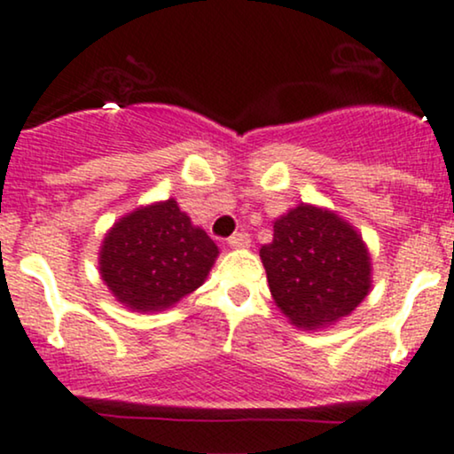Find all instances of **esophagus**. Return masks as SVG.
Masks as SVG:
<instances>
[{"mask_svg": "<svg viewBox=\"0 0 454 454\" xmlns=\"http://www.w3.org/2000/svg\"><path fill=\"white\" fill-rule=\"evenodd\" d=\"M249 243H252V239H249L247 232H237L228 239V245H231L232 249H245L249 247Z\"/></svg>", "mask_w": 454, "mask_h": 454, "instance_id": "34e87169", "label": "esophagus"}]
</instances>
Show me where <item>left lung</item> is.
I'll return each mask as SVG.
<instances>
[{
    "label": "left lung",
    "mask_w": 454,
    "mask_h": 454,
    "mask_svg": "<svg viewBox=\"0 0 454 454\" xmlns=\"http://www.w3.org/2000/svg\"><path fill=\"white\" fill-rule=\"evenodd\" d=\"M275 305L290 325L326 328L350 316L372 290V256L350 222L301 202L273 222L260 247Z\"/></svg>",
    "instance_id": "8db88e82"
}]
</instances>
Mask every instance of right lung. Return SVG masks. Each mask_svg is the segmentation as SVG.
Listing matches in <instances>:
<instances>
[{
	"label": "right lung",
	"instance_id": "obj_1",
	"mask_svg": "<svg viewBox=\"0 0 454 454\" xmlns=\"http://www.w3.org/2000/svg\"><path fill=\"white\" fill-rule=\"evenodd\" d=\"M220 249L175 198L138 207L104 234L100 278L128 309L164 311L205 284Z\"/></svg>",
	"mask_w": 454,
	"mask_h": 454
}]
</instances>
